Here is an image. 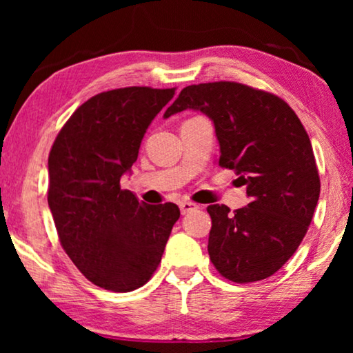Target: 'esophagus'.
Masks as SVG:
<instances>
[{
  "label": "esophagus",
  "mask_w": 353,
  "mask_h": 353,
  "mask_svg": "<svg viewBox=\"0 0 353 353\" xmlns=\"http://www.w3.org/2000/svg\"><path fill=\"white\" fill-rule=\"evenodd\" d=\"M197 209V204H194V202H190V201H183L180 202V210L183 215L190 214L191 210H196Z\"/></svg>",
  "instance_id": "1"
}]
</instances>
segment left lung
I'll return each instance as SVG.
<instances>
[{
	"label": "left lung",
	"instance_id": "1",
	"mask_svg": "<svg viewBox=\"0 0 353 353\" xmlns=\"http://www.w3.org/2000/svg\"><path fill=\"white\" fill-rule=\"evenodd\" d=\"M201 110L215 127L219 165L234 170L250 202L231 214L209 205V255L221 276L254 283L276 273L301 245L320 197L310 138L281 98L236 81L191 85L163 117Z\"/></svg>",
	"mask_w": 353,
	"mask_h": 353
}]
</instances>
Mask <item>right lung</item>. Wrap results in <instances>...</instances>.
I'll list each match as a JSON object with an SVG mask.
<instances>
[{
    "label": "right lung",
    "mask_w": 353,
    "mask_h": 353,
    "mask_svg": "<svg viewBox=\"0 0 353 353\" xmlns=\"http://www.w3.org/2000/svg\"><path fill=\"white\" fill-rule=\"evenodd\" d=\"M175 88L128 86L80 105L48 157V205L61 245L96 286L130 292L151 279L180 209L149 205L120 178L137 162L141 139Z\"/></svg>",
    "instance_id": "add662e5"
}]
</instances>
